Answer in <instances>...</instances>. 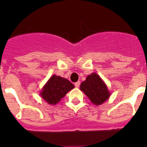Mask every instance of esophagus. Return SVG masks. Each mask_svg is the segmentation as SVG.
Segmentation results:
<instances>
[{
    "mask_svg": "<svg viewBox=\"0 0 147 147\" xmlns=\"http://www.w3.org/2000/svg\"><path fill=\"white\" fill-rule=\"evenodd\" d=\"M74 85H75V87H76V88H79V87H80V82H75Z\"/></svg>",
    "mask_w": 147,
    "mask_h": 147,
    "instance_id": "1",
    "label": "esophagus"
}]
</instances>
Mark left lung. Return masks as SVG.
<instances>
[{"instance_id":"obj_1","label":"left lung","mask_w":147,"mask_h":147,"mask_svg":"<svg viewBox=\"0 0 147 147\" xmlns=\"http://www.w3.org/2000/svg\"><path fill=\"white\" fill-rule=\"evenodd\" d=\"M80 90L96 105L104 103L110 96L107 85L96 73L87 76L86 80L82 82Z\"/></svg>"}]
</instances>
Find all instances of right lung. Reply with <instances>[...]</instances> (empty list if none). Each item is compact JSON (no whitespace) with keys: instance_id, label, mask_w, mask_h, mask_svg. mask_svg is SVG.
<instances>
[{"instance_id":"obj_1","label":"right lung","mask_w":147,"mask_h":147,"mask_svg":"<svg viewBox=\"0 0 147 147\" xmlns=\"http://www.w3.org/2000/svg\"><path fill=\"white\" fill-rule=\"evenodd\" d=\"M74 88L70 81L60 76H52L43 87L41 91V97L50 105H56Z\"/></svg>"}]
</instances>
